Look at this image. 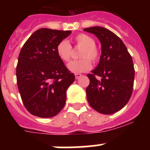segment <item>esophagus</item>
I'll list each match as a JSON object with an SVG mask.
<instances>
[{"label": "esophagus", "instance_id": "34e87169", "mask_svg": "<svg viewBox=\"0 0 150 150\" xmlns=\"http://www.w3.org/2000/svg\"><path fill=\"white\" fill-rule=\"evenodd\" d=\"M81 76H82V74H75V78H76V79H79V78L81 77Z\"/></svg>", "mask_w": 150, "mask_h": 150}]
</instances>
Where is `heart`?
Returning <instances> with one entry per match:
<instances>
[{
	"mask_svg": "<svg viewBox=\"0 0 150 150\" xmlns=\"http://www.w3.org/2000/svg\"><path fill=\"white\" fill-rule=\"evenodd\" d=\"M74 42L79 47H82L79 57L81 59L72 61L67 64L70 71L75 74H79L88 71L91 68V62H96L99 59L100 52L96 46L93 38L88 34H79L74 38ZM56 52L59 59L63 62H68L71 58L72 46L67 40L60 41L57 45Z\"/></svg>",
	"mask_w": 150,
	"mask_h": 150,
	"instance_id": "1",
	"label": "heart"
}]
</instances>
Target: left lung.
<instances>
[{"instance_id":"8db88e82","label":"left lung","mask_w":150,"mask_h":150,"mask_svg":"<svg viewBox=\"0 0 150 150\" xmlns=\"http://www.w3.org/2000/svg\"><path fill=\"white\" fill-rule=\"evenodd\" d=\"M85 31L93 34L101 44L100 62L87 76L88 104L103 114H112L126 105L132 96L134 79L132 58L122 40L103 27H91ZM100 76L97 80L96 76Z\"/></svg>"}]
</instances>
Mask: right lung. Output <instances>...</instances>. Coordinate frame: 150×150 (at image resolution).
Instances as JSON below:
<instances>
[{
    "mask_svg": "<svg viewBox=\"0 0 150 150\" xmlns=\"http://www.w3.org/2000/svg\"><path fill=\"white\" fill-rule=\"evenodd\" d=\"M71 34V30L38 29L21 50L17 85L24 106L34 116L53 117L64 107L66 91L75 76L59 59L56 47Z\"/></svg>",
    "mask_w": 150,
    "mask_h": 150,
    "instance_id": "1",
    "label": "right lung"
}]
</instances>
